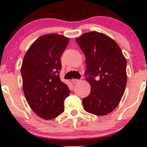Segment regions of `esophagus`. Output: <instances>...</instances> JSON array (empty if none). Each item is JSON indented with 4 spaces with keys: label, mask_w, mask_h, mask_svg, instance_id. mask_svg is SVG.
Returning <instances> with one entry per match:
<instances>
[{
    "label": "esophagus",
    "mask_w": 147,
    "mask_h": 147,
    "mask_svg": "<svg viewBox=\"0 0 147 147\" xmlns=\"http://www.w3.org/2000/svg\"><path fill=\"white\" fill-rule=\"evenodd\" d=\"M79 82V79H72V83H73L74 84H77Z\"/></svg>",
    "instance_id": "esophagus-1"
}]
</instances>
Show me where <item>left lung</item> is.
Returning <instances> with one entry per match:
<instances>
[{"label": "left lung", "mask_w": 147, "mask_h": 147, "mask_svg": "<svg viewBox=\"0 0 147 147\" xmlns=\"http://www.w3.org/2000/svg\"><path fill=\"white\" fill-rule=\"evenodd\" d=\"M76 42L86 56L84 75L90 84L88 96L82 99L84 109L96 115H106L117 107L127 82L126 60L119 45L103 33L84 34Z\"/></svg>", "instance_id": "obj_1"}]
</instances>
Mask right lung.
I'll use <instances>...</instances> for the list:
<instances>
[{
    "label": "right lung",
    "mask_w": 147,
    "mask_h": 147,
    "mask_svg": "<svg viewBox=\"0 0 147 147\" xmlns=\"http://www.w3.org/2000/svg\"><path fill=\"white\" fill-rule=\"evenodd\" d=\"M67 37L57 34L40 36L25 54L21 66L27 102L40 117L52 119L64 111L70 91L61 81V57L68 44Z\"/></svg>",
    "instance_id": "1"
}]
</instances>
